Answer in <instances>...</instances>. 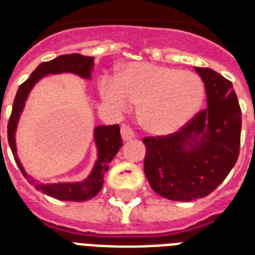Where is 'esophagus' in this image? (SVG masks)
<instances>
[{"mask_svg":"<svg viewBox=\"0 0 255 255\" xmlns=\"http://www.w3.org/2000/svg\"><path fill=\"white\" fill-rule=\"evenodd\" d=\"M120 132H122V137H123L124 141H127V140H131L132 137H135V132H133V129H132L129 126H127V124H123V126H122Z\"/></svg>","mask_w":255,"mask_h":255,"instance_id":"34e87169","label":"esophagus"}]
</instances>
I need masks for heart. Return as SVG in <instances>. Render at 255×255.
<instances>
[{
	"label": "heart",
	"mask_w": 255,
	"mask_h": 255,
	"mask_svg": "<svg viewBox=\"0 0 255 255\" xmlns=\"http://www.w3.org/2000/svg\"><path fill=\"white\" fill-rule=\"evenodd\" d=\"M100 92L118 110L140 103L141 126L156 135H167L180 129L197 114L205 87L197 74L137 62L124 67L118 79L104 78Z\"/></svg>",
	"instance_id": "1"
}]
</instances>
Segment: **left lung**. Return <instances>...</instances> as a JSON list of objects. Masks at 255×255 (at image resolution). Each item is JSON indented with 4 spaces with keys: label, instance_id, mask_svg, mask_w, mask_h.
Here are the masks:
<instances>
[{
    "label": "left lung",
    "instance_id": "1",
    "mask_svg": "<svg viewBox=\"0 0 255 255\" xmlns=\"http://www.w3.org/2000/svg\"><path fill=\"white\" fill-rule=\"evenodd\" d=\"M205 83L206 103L177 132L144 137V173L156 193L173 201L210 194L240 155L242 115L232 82L206 67H194Z\"/></svg>",
    "mask_w": 255,
    "mask_h": 255
}]
</instances>
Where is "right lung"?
Returning <instances> with one entry per match:
<instances>
[{
  "label": "right lung",
  "mask_w": 255,
  "mask_h": 255,
  "mask_svg": "<svg viewBox=\"0 0 255 255\" xmlns=\"http://www.w3.org/2000/svg\"><path fill=\"white\" fill-rule=\"evenodd\" d=\"M94 67V57H85L81 54H66L55 58L53 61L43 62L34 70L30 78L23 82L18 88L15 98L13 102V110L7 123V140L13 152L14 160L18 168L21 169L22 174L26 180L33 184L42 193L47 194L50 197L62 200V201H87L90 198L95 197L99 193L104 182V174L107 173L111 160L115 157L122 145L123 140L120 136L119 124L114 126H98L94 129L96 148H98V160L95 161L94 169L85 181L79 182H59V184H37L33 177L26 173L21 161L17 156L15 148V129H17L18 119L21 116L25 102L27 99L29 92L41 78L49 74L73 73L82 78L91 77V70Z\"/></svg>",
  "instance_id": "obj_1"
}]
</instances>
